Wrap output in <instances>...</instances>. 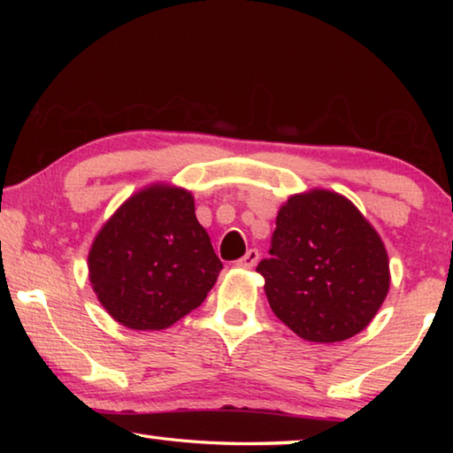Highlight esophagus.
Instances as JSON below:
<instances>
[{"label":"esophagus","mask_w":453,"mask_h":453,"mask_svg":"<svg viewBox=\"0 0 453 453\" xmlns=\"http://www.w3.org/2000/svg\"><path fill=\"white\" fill-rule=\"evenodd\" d=\"M259 262V251L257 250H248V254H245L242 259H237V267H243V270H251V267H256V264Z\"/></svg>","instance_id":"esophagus-1"}]
</instances>
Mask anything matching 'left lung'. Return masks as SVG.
Masks as SVG:
<instances>
[{
  "label": "left lung",
  "instance_id": "obj_1",
  "mask_svg": "<svg viewBox=\"0 0 453 453\" xmlns=\"http://www.w3.org/2000/svg\"><path fill=\"white\" fill-rule=\"evenodd\" d=\"M270 256L256 272L275 316L302 340L354 337L389 291V259L380 234L335 191L316 188L289 196L275 218Z\"/></svg>",
  "mask_w": 453,
  "mask_h": 453
}]
</instances>
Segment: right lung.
Returning <instances> with one entry per match:
<instances>
[{
    "label": "right lung",
    "mask_w": 453,
    "mask_h": 453,
    "mask_svg": "<svg viewBox=\"0 0 453 453\" xmlns=\"http://www.w3.org/2000/svg\"><path fill=\"white\" fill-rule=\"evenodd\" d=\"M99 303L135 332H159L202 305L221 272L191 191L151 183L99 229L88 254Z\"/></svg>",
    "instance_id": "add662e5"
}]
</instances>
